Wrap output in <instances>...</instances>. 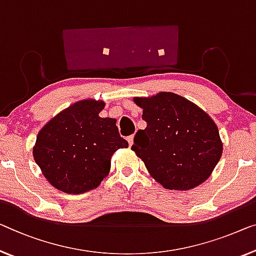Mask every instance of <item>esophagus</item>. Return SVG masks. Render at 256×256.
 Listing matches in <instances>:
<instances>
[{"label": "esophagus", "instance_id": "obj_1", "mask_svg": "<svg viewBox=\"0 0 256 256\" xmlns=\"http://www.w3.org/2000/svg\"><path fill=\"white\" fill-rule=\"evenodd\" d=\"M133 140H134V136H128V142L130 146H132V144H133Z\"/></svg>", "mask_w": 256, "mask_h": 256}]
</instances>
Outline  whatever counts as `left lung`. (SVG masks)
<instances>
[{"label": "left lung", "mask_w": 256, "mask_h": 256, "mask_svg": "<svg viewBox=\"0 0 256 256\" xmlns=\"http://www.w3.org/2000/svg\"><path fill=\"white\" fill-rule=\"evenodd\" d=\"M147 128L131 147L150 176L166 190L196 188L210 176L223 152L218 128L193 102L171 92L134 98Z\"/></svg>", "instance_id": "left-lung-1"}]
</instances>
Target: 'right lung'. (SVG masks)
<instances>
[{"label": "right lung", "mask_w": 256, "mask_h": 256, "mask_svg": "<svg viewBox=\"0 0 256 256\" xmlns=\"http://www.w3.org/2000/svg\"><path fill=\"white\" fill-rule=\"evenodd\" d=\"M104 106L93 98L76 102L38 133L34 161L57 190L82 194L96 188L108 176L114 152L128 147L116 120L98 116Z\"/></svg>", "instance_id": "add662e5"}]
</instances>
